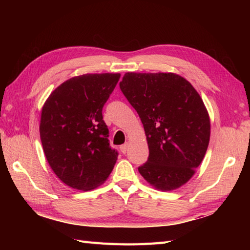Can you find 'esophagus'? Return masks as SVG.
<instances>
[{"mask_svg": "<svg viewBox=\"0 0 250 250\" xmlns=\"http://www.w3.org/2000/svg\"><path fill=\"white\" fill-rule=\"evenodd\" d=\"M120 150H121L122 153H125L126 151H128V144H125V145L120 146Z\"/></svg>", "mask_w": 250, "mask_h": 250, "instance_id": "obj_1", "label": "esophagus"}]
</instances>
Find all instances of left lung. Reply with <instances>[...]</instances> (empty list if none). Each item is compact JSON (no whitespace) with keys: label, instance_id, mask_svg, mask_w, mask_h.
I'll return each mask as SVG.
<instances>
[{"label":"left lung","instance_id":"8db88e82","mask_svg":"<svg viewBox=\"0 0 250 250\" xmlns=\"http://www.w3.org/2000/svg\"><path fill=\"white\" fill-rule=\"evenodd\" d=\"M120 90L144 125L149 156L139 172L157 189L179 188L207 150L208 113L188 81L174 73H125Z\"/></svg>","mask_w":250,"mask_h":250}]
</instances>
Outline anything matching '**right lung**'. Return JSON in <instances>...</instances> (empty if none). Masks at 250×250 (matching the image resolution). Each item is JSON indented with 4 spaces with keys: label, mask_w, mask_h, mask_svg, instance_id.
<instances>
[{
    "label": "right lung",
    "mask_w": 250,
    "mask_h": 250,
    "mask_svg": "<svg viewBox=\"0 0 250 250\" xmlns=\"http://www.w3.org/2000/svg\"><path fill=\"white\" fill-rule=\"evenodd\" d=\"M120 74H84L61 83L42 109L40 134L47 161L65 185L91 190L104 183L118 151L109 146L103 106Z\"/></svg>",
    "instance_id": "add662e5"
}]
</instances>
